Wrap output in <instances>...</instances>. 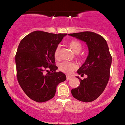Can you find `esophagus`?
Instances as JSON below:
<instances>
[{
    "label": "esophagus",
    "mask_w": 125,
    "mask_h": 125,
    "mask_svg": "<svg viewBox=\"0 0 125 125\" xmlns=\"http://www.w3.org/2000/svg\"><path fill=\"white\" fill-rule=\"evenodd\" d=\"M72 77L71 76H66L67 80H70V79H72Z\"/></svg>",
    "instance_id": "obj_1"
}]
</instances>
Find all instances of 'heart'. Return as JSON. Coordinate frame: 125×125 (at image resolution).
I'll use <instances>...</instances> for the list:
<instances>
[{"mask_svg": "<svg viewBox=\"0 0 125 125\" xmlns=\"http://www.w3.org/2000/svg\"><path fill=\"white\" fill-rule=\"evenodd\" d=\"M69 46L71 49L72 50L73 52L76 54H78L81 51L82 49V44L80 42L76 40H73L72 41L69 43ZM60 47L58 46L56 48L55 51L54 52V58L56 59H58L59 58L60 56ZM60 70L63 72L65 73L70 74L73 72L76 69V65L74 63L72 62H64L60 64L59 66Z\"/></svg>", "mask_w": 125, "mask_h": 125, "instance_id": "1", "label": "heart"}]
</instances>
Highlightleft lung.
<instances>
[{"label": "left lung", "instance_id": "left-lung-1", "mask_svg": "<svg viewBox=\"0 0 125 125\" xmlns=\"http://www.w3.org/2000/svg\"><path fill=\"white\" fill-rule=\"evenodd\" d=\"M83 41L88 48V55L83 64L77 71L86 78L81 81L80 85L71 90L72 96L84 102H92L102 94L110 76L112 56L106 40L102 36L92 31L68 34Z\"/></svg>", "mask_w": 125, "mask_h": 125}]
</instances>
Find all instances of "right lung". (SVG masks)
Segmentation results:
<instances>
[{
	"label": "right lung",
	"instance_id": "obj_1",
	"mask_svg": "<svg viewBox=\"0 0 125 125\" xmlns=\"http://www.w3.org/2000/svg\"><path fill=\"white\" fill-rule=\"evenodd\" d=\"M66 35L35 31L19 44L15 56L18 82L26 95L37 102L53 98L57 86L66 80L63 73L56 72L58 67L54 65V56L56 48Z\"/></svg>",
	"mask_w": 125,
	"mask_h": 125
}]
</instances>
